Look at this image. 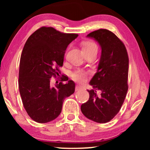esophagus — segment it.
Masks as SVG:
<instances>
[{
    "label": "esophagus",
    "instance_id": "esophagus-1",
    "mask_svg": "<svg viewBox=\"0 0 150 150\" xmlns=\"http://www.w3.org/2000/svg\"><path fill=\"white\" fill-rule=\"evenodd\" d=\"M75 89H76V91H80V90L82 89V87H81V86L77 85V86H76Z\"/></svg>",
    "mask_w": 150,
    "mask_h": 150
}]
</instances>
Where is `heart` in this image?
<instances>
[{"instance_id":"obj_1","label":"heart","mask_w":150,"mask_h":150,"mask_svg":"<svg viewBox=\"0 0 150 150\" xmlns=\"http://www.w3.org/2000/svg\"><path fill=\"white\" fill-rule=\"evenodd\" d=\"M83 50L85 53H88L92 51H98V46L96 43L91 41H86L83 43ZM87 74L83 69H77L72 73L71 77L76 81L83 82L86 79Z\"/></svg>"}]
</instances>
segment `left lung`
<instances>
[{
    "mask_svg": "<svg viewBox=\"0 0 150 150\" xmlns=\"http://www.w3.org/2000/svg\"><path fill=\"white\" fill-rule=\"evenodd\" d=\"M102 48L98 71L87 90L89 100L81 105L86 117L98 123L110 122L121 109L128 89L129 59L126 46L113 33L98 29L87 35ZM101 92L98 94L97 92Z\"/></svg>",
    "mask_w": 150,
    "mask_h": 150,
    "instance_id": "left-lung-1",
    "label": "left lung"
}]
</instances>
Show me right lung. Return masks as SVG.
I'll list each match as a JSON object with an SVG mask.
<instances>
[{
  "mask_svg": "<svg viewBox=\"0 0 150 150\" xmlns=\"http://www.w3.org/2000/svg\"><path fill=\"white\" fill-rule=\"evenodd\" d=\"M79 35L65 33L43 26L28 38L20 57V93L28 116L38 123H47L60 115L65 98L74 93L75 83L62 81L52 87L50 79L59 76L65 50Z\"/></svg>",
  "mask_w": 150,
  "mask_h": 150,
  "instance_id": "right-lung-1",
  "label": "right lung"
}]
</instances>
